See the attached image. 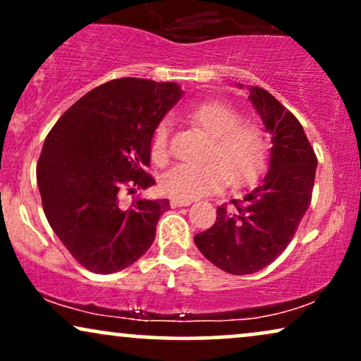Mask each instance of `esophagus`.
<instances>
[{"label":"esophagus","mask_w":361,"mask_h":361,"mask_svg":"<svg viewBox=\"0 0 361 361\" xmlns=\"http://www.w3.org/2000/svg\"><path fill=\"white\" fill-rule=\"evenodd\" d=\"M192 202L190 200H181V198H171L169 200V205L173 207V209H178V207H188Z\"/></svg>","instance_id":"obj_1"}]
</instances>
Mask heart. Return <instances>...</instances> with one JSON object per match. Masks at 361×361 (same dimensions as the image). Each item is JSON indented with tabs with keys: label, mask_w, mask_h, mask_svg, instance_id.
I'll return each instance as SVG.
<instances>
[{
	"label": "heart",
	"mask_w": 361,
	"mask_h": 361,
	"mask_svg": "<svg viewBox=\"0 0 361 361\" xmlns=\"http://www.w3.org/2000/svg\"><path fill=\"white\" fill-rule=\"evenodd\" d=\"M186 118L209 139L204 164H178L159 180L168 197L192 200L219 192L227 183L247 186L267 169L270 142L259 123L222 102H204L193 106ZM169 126L159 123L151 140V157L164 164L169 156Z\"/></svg>",
	"instance_id": "heart-1"
}]
</instances>
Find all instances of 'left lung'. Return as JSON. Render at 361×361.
<instances>
[{
    "mask_svg": "<svg viewBox=\"0 0 361 361\" xmlns=\"http://www.w3.org/2000/svg\"><path fill=\"white\" fill-rule=\"evenodd\" d=\"M250 102L271 134L270 168L243 200L217 207L214 226L195 235L202 255L233 275L263 270L285 251L310 205L317 168L299 120L259 86L250 88Z\"/></svg>",
    "mask_w": 361,
    "mask_h": 361,
    "instance_id": "1",
    "label": "left lung"
}]
</instances>
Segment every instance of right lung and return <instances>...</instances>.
<instances>
[{"mask_svg":"<svg viewBox=\"0 0 361 361\" xmlns=\"http://www.w3.org/2000/svg\"><path fill=\"white\" fill-rule=\"evenodd\" d=\"M183 97L176 82L122 78L88 91L57 120L37 163L45 217L78 263L109 275L151 247L166 198L120 205L126 186L156 183L144 168L164 115Z\"/></svg>","mask_w":361,"mask_h":361,"instance_id":"add662e5","label":"right lung"}]
</instances>
